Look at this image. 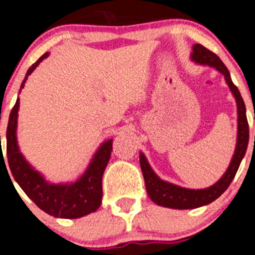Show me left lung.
<instances>
[{
    "mask_svg": "<svg viewBox=\"0 0 255 255\" xmlns=\"http://www.w3.org/2000/svg\"><path fill=\"white\" fill-rule=\"evenodd\" d=\"M192 50L193 52L190 54V59L194 63L216 68L220 73L224 75L225 81L230 88L233 96L235 98L236 108H238V136H236L235 151H234V155L231 157L230 165L224 173V175L215 184L208 188H203V189H189V188L180 187V185L162 180L152 170V167L148 164L143 152H139V165H141L144 185H146L148 197L151 198V201L155 202L156 205L174 208V210H192V208L210 205L211 202L216 201L233 182L234 176H235L236 171L240 166V162L244 159L248 148V142H249V126H248L247 109H245L244 100L240 95V91L234 85L229 70L216 54L212 53L203 45L194 44Z\"/></svg>",
    "mask_w": 255,
    "mask_h": 255,
    "instance_id": "1",
    "label": "left lung"
}]
</instances>
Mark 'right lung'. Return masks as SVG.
Returning a JSON list of instances; mask_svg holds the SVG:
<instances>
[{
  "label": "right lung",
  "mask_w": 255,
  "mask_h": 255,
  "mask_svg": "<svg viewBox=\"0 0 255 255\" xmlns=\"http://www.w3.org/2000/svg\"><path fill=\"white\" fill-rule=\"evenodd\" d=\"M48 56L49 53L43 54L27 70L25 79L22 80L21 86H20V91L21 89H24L27 76L31 75V72L39 66V63ZM19 108L20 99L17 98L10 113L7 132H6V139H7L6 156H7L8 166H10L8 170L11 171L16 183L40 210L47 212L50 216L59 217V219H79V217L86 216L89 213L95 212L102 203L103 174H104L105 167L111 159V153L113 150V146H112L113 139H108L100 144L99 148L94 153L93 159L89 162L88 169L76 182L54 184V183L48 182L42 174L35 170L26 161L24 155L20 152L17 136H16ZM2 165H4L6 167L3 153H2L1 166Z\"/></svg>",
  "instance_id": "obj_1"
}]
</instances>
